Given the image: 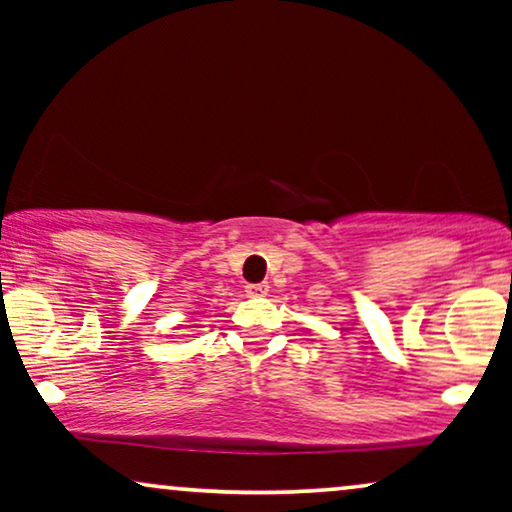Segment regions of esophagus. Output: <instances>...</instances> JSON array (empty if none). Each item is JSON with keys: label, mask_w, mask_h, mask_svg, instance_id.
<instances>
[{"label": "esophagus", "mask_w": 512, "mask_h": 512, "mask_svg": "<svg viewBox=\"0 0 512 512\" xmlns=\"http://www.w3.org/2000/svg\"><path fill=\"white\" fill-rule=\"evenodd\" d=\"M268 289L270 286L268 284H247V293L249 296H265V293H268Z\"/></svg>", "instance_id": "obj_1"}]
</instances>
